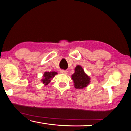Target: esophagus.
<instances>
[{
  "label": "esophagus",
  "mask_w": 131,
  "mask_h": 131,
  "mask_svg": "<svg viewBox=\"0 0 131 131\" xmlns=\"http://www.w3.org/2000/svg\"><path fill=\"white\" fill-rule=\"evenodd\" d=\"M61 73L62 74H68V72L66 70H62L61 71Z\"/></svg>",
  "instance_id": "obj_1"
}]
</instances>
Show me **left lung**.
I'll list each match as a JSON object with an SVG mask.
<instances>
[{"label":"left lung","mask_w":131,"mask_h":131,"mask_svg":"<svg viewBox=\"0 0 131 131\" xmlns=\"http://www.w3.org/2000/svg\"><path fill=\"white\" fill-rule=\"evenodd\" d=\"M72 79L74 87L77 89H83L87 87L91 82L90 77L84 72L80 65H77L74 69V73L72 75Z\"/></svg>","instance_id":"8db88e82"}]
</instances>
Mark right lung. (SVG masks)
I'll return each mask as SVG.
<instances>
[{
	"label": "right lung",
	"instance_id": "right-lung-1",
	"mask_svg": "<svg viewBox=\"0 0 131 131\" xmlns=\"http://www.w3.org/2000/svg\"><path fill=\"white\" fill-rule=\"evenodd\" d=\"M57 74L56 72H45L43 75V79L41 80V81L45 85H48V84L50 83L55 75Z\"/></svg>",
	"mask_w": 131,
	"mask_h": 131
}]
</instances>
